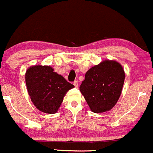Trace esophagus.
<instances>
[{
  "instance_id": "34e87169",
  "label": "esophagus",
  "mask_w": 153,
  "mask_h": 153,
  "mask_svg": "<svg viewBox=\"0 0 153 153\" xmlns=\"http://www.w3.org/2000/svg\"><path fill=\"white\" fill-rule=\"evenodd\" d=\"M73 85H75V88H78V81H77V80H75V81H74Z\"/></svg>"
}]
</instances>
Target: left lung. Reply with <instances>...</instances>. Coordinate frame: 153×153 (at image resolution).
Returning <instances> with one entry per match:
<instances>
[{
  "instance_id": "8db88e82",
  "label": "left lung",
  "mask_w": 153,
  "mask_h": 153,
  "mask_svg": "<svg viewBox=\"0 0 153 153\" xmlns=\"http://www.w3.org/2000/svg\"><path fill=\"white\" fill-rule=\"evenodd\" d=\"M125 72L115 60H104L90 68L80 91L92 112L110 111L116 105L123 89Z\"/></svg>"
}]
</instances>
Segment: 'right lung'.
<instances>
[{
  "instance_id": "add662e5",
  "label": "right lung",
  "mask_w": 153,
  "mask_h": 153,
  "mask_svg": "<svg viewBox=\"0 0 153 153\" xmlns=\"http://www.w3.org/2000/svg\"><path fill=\"white\" fill-rule=\"evenodd\" d=\"M25 82L30 100L38 110L54 114L67 92L74 85L48 65H33L27 70Z\"/></svg>"
}]
</instances>
